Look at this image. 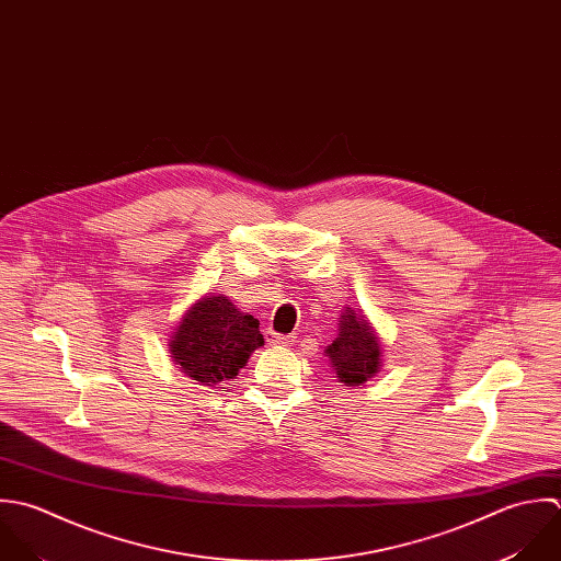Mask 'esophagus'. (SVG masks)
<instances>
[{"label":"esophagus","instance_id":"34e87169","mask_svg":"<svg viewBox=\"0 0 561 561\" xmlns=\"http://www.w3.org/2000/svg\"><path fill=\"white\" fill-rule=\"evenodd\" d=\"M265 340H267L270 346H287V344L291 342L287 335H278V333H274V331H267Z\"/></svg>","mask_w":561,"mask_h":561}]
</instances>
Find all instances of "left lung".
<instances>
[{
	"label": "left lung",
	"mask_w": 561,
	"mask_h": 561,
	"mask_svg": "<svg viewBox=\"0 0 561 561\" xmlns=\"http://www.w3.org/2000/svg\"><path fill=\"white\" fill-rule=\"evenodd\" d=\"M337 320V337L324 353L340 382L364 385L382 368V342L362 309L344 307Z\"/></svg>",
	"instance_id": "8db88e82"
}]
</instances>
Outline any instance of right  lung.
<instances>
[{
    "mask_svg": "<svg viewBox=\"0 0 561 561\" xmlns=\"http://www.w3.org/2000/svg\"><path fill=\"white\" fill-rule=\"evenodd\" d=\"M259 320L239 311L224 294L197 298L170 335V357L197 385L237 378L250 355L261 348Z\"/></svg>",
    "mask_w": 561,
    "mask_h": 561,
    "instance_id": "obj_1",
    "label": "right lung"
}]
</instances>
